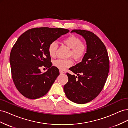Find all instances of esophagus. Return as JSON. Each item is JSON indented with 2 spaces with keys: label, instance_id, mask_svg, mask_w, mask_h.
<instances>
[{
  "label": "esophagus",
  "instance_id": "1",
  "mask_svg": "<svg viewBox=\"0 0 128 128\" xmlns=\"http://www.w3.org/2000/svg\"><path fill=\"white\" fill-rule=\"evenodd\" d=\"M60 74H64V71L60 70Z\"/></svg>",
  "mask_w": 128,
  "mask_h": 128
}]
</instances>
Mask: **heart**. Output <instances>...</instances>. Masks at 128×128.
Segmentation results:
<instances>
[{"instance_id": "b5f03b06", "label": "heart", "mask_w": 128, "mask_h": 128, "mask_svg": "<svg viewBox=\"0 0 128 128\" xmlns=\"http://www.w3.org/2000/svg\"><path fill=\"white\" fill-rule=\"evenodd\" d=\"M63 44L70 48L69 56L72 57L76 61H82L86 56L88 52L87 45L82 42L78 37L70 35L62 41ZM58 48V45L55 42H52L49 45L48 52L51 58H55ZM73 61L72 59L57 60L54 62V65L61 70H64L68 68L72 67Z\"/></svg>"}]
</instances>
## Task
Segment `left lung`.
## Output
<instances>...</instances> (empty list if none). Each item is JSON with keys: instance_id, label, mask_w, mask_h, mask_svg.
Returning a JSON list of instances; mask_svg holds the SVG:
<instances>
[{"instance_id": "8db88e82", "label": "left lung", "mask_w": 128, "mask_h": 128, "mask_svg": "<svg viewBox=\"0 0 128 128\" xmlns=\"http://www.w3.org/2000/svg\"><path fill=\"white\" fill-rule=\"evenodd\" d=\"M86 42L88 52L82 61L69 69L77 76L67 73L68 82L64 86L67 97L72 102L84 104L102 92L110 72V60L105 45L94 34L84 30H73Z\"/></svg>"}]
</instances>
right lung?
I'll use <instances>...</instances> for the list:
<instances>
[{"label": "right lung", "mask_w": 128, "mask_h": 128, "mask_svg": "<svg viewBox=\"0 0 128 128\" xmlns=\"http://www.w3.org/2000/svg\"><path fill=\"white\" fill-rule=\"evenodd\" d=\"M69 32L62 28H36L18 38L11 50L10 61L15 86L25 97L36 99L48 94L60 75L58 68L52 66L49 45ZM42 66L48 68V71L42 73Z\"/></svg>", "instance_id": "add662e5"}]
</instances>
